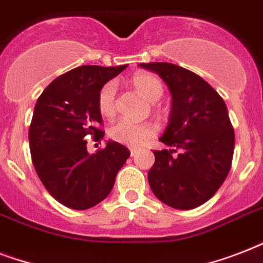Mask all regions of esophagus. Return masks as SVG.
I'll list each match as a JSON object with an SVG mask.
<instances>
[{
  "mask_svg": "<svg viewBox=\"0 0 263 263\" xmlns=\"http://www.w3.org/2000/svg\"><path fill=\"white\" fill-rule=\"evenodd\" d=\"M129 152H131V157H135L136 154H138V148L131 147V148H129Z\"/></svg>",
  "mask_w": 263,
  "mask_h": 263,
  "instance_id": "1",
  "label": "esophagus"
}]
</instances>
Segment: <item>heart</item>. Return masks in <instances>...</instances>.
Segmentation results:
<instances>
[{"label": "heart", "instance_id": "1", "mask_svg": "<svg viewBox=\"0 0 263 263\" xmlns=\"http://www.w3.org/2000/svg\"><path fill=\"white\" fill-rule=\"evenodd\" d=\"M131 84L142 97H144L150 102H157L164 94V86L161 83V80L156 75L148 73V72H136L131 78ZM115 83L107 82L106 84H103L97 98V106L102 117L109 119L115 115ZM154 134H156V128L153 127L152 124H136L127 120L117 121L109 129V136L111 139L119 143L131 146V147L143 144Z\"/></svg>", "mask_w": 263, "mask_h": 263}]
</instances>
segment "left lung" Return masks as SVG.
Segmentation results:
<instances>
[{
	"mask_svg": "<svg viewBox=\"0 0 263 263\" xmlns=\"http://www.w3.org/2000/svg\"><path fill=\"white\" fill-rule=\"evenodd\" d=\"M139 65L156 72L172 94L169 123L160 138L172 148L154 150L148 184L171 208H198L216 194L232 165L235 132L227 105L208 82L188 69L169 63Z\"/></svg>",
	"mask_w": 263,
	"mask_h": 263,
	"instance_id": "obj_1",
	"label": "left lung"
}]
</instances>
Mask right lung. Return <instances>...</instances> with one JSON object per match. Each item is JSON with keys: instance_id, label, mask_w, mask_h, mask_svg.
<instances>
[{"instance_id": "right-lung-1", "label": "right lung", "mask_w": 263, "mask_h": 263, "mask_svg": "<svg viewBox=\"0 0 263 263\" xmlns=\"http://www.w3.org/2000/svg\"><path fill=\"white\" fill-rule=\"evenodd\" d=\"M127 67L82 65L53 80L36 101L28 131L32 164L49 194L67 208L86 210L102 202L131 154L113 140L90 154L86 142L88 135L103 138L97 128L98 92Z\"/></svg>"}]
</instances>
